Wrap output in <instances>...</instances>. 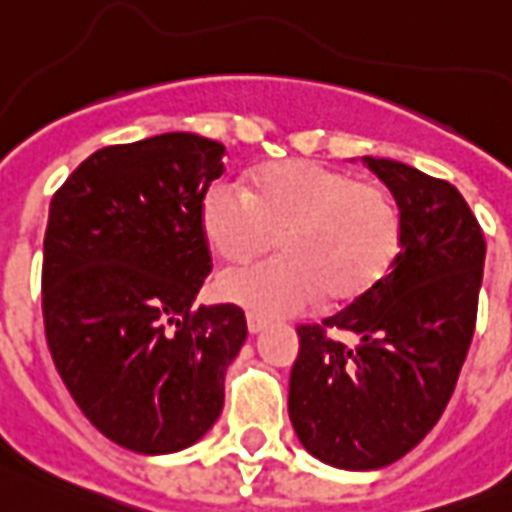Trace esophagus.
<instances>
[{
	"label": "esophagus",
	"mask_w": 512,
	"mask_h": 512,
	"mask_svg": "<svg viewBox=\"0 0 512 512\" xmlns=\"http://www.w3.org/2000/svg\"><path fill=\"white\" fill-rule=\"evenodd\" d=\"M246 319H248V332H251V335H259V332H264L266 324H269L264 316H259V314H248Z\"/></svg>",
	"instance_id": "esophagus-1"
}]
</instances>
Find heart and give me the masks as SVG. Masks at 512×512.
I'll list each match as a JSON object with an SVG mask.
<instances>
[{"instance_id": "heart-1", "label": "heart", "mask_w": 512, "mask_h": 512, "mask_svg": "<svg viewBox=\"0 0 512 512\" xmlns=\"http://www.w3.org/2000/svg\"><path fill=\"white\" fill-rule=\"evenodd\" d=\"M201 227L211 251L246 264L277 243V256L222 272L214 293L259 316H285L316 303L345 306L387 277L400 248V211L374 183L311 159L266 167L253 193L219 180L201 201Z\"/></svg>"}]
</instances>
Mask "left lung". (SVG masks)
I'll use <instances>...</instances> for the list:
<instances>
[{"label": "left lung", "mask_w": 512, "mask_h": 512, "mask_svg": "<svg viewBox=\"0 0 512 512\" xmlns=\"http://www.w3.org/2000/svg\"><path fill=\"white\" fill-rule=\"evenodd\" d=\"M400 209V251L371 293L314 327H298L287 411L308 453L374 471L432 432L474 337L487 243L466 198L395 159L363 156ZM340 328L357 337L342 346Z\"/></svg>", "instance_id": "left-lung-1"}]
</instances>
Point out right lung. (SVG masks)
I'll return each mask as SVG.
<instances>
[{
	"mask_svg": "<svg viewBox=\"0 0 512 512\" xmlns=\"http://www.w3.org/2000/svg\"><path fill=\"white\" fill-rule=\"evenodd\" d=\"M222 156L196 133L107 146L49 206L41 290L54 366L88 421L133 453L196 445L246 342L243 308L193 306L211 272L201 201Z\"/></svg>",
	"mask_w": 512,
	"mask_h": 512,
	"instance_id": "obj_1",
	"label": "right lung"
}]
</instances>
